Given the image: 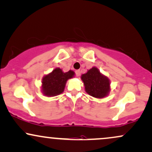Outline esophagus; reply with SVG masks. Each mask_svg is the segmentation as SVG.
<instances>
[{
  "mask_svg": "<svg viewBox=\"0 0 152 152\" xmlns=\"http://www.w3.org/2000/svg\"><path fill=\"white\" fill-rule=\"evenodd\" d=\"M80 74H81V72H80V71L79 70H76V76H80Z\"/></svg>",
  "mask_w": 152,
  "mask_h": 152,
  "instance_id": "esophagus-1",
  "label": "esophagus"
}]
</instances>
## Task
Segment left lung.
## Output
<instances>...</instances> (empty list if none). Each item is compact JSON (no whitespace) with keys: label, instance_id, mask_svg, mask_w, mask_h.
Instances as JSON below:
<instances>
[{"label":"left lung","instance_id":"obj_1","mask_svg":"<svg viewBox=\"0 0 152 152\" xmlns=\"http://www.w3.org/2000/svg\"><path fill=\"white\" fill-rule=\"evenodd\" d=\"M86 92L97 98L107 96L110 91V81L105 76L100 74L96 67H93L81 76Z\"/></svg>","mask_w":152,"mask_h":152}]
</instances>
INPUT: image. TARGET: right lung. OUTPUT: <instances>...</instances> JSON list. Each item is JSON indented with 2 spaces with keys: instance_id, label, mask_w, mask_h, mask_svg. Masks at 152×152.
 <instances>
[{
  "instance_id": "right-lung-1",
  "label": "right lung",
  "mask_w": 152,
  "mask_h": 152,
  "mask_svg": "<svg viewBox=\"0 0 152 152\" xmlns=\"http://www.w3.org/2000/svg\"><path fill=\"white\" fill-rule=\"evenodd\" d=\"M73 71L63 72L60 68H56L52 73L46 75L42 78V90L45 96L52 97L61 94L64 90L67 80L74 76Z\"/></svg>"
}]
</instances>
